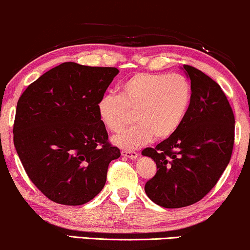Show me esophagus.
<instances>
[{"label":"esophagus","mask_w":250,"mask_h":250,"mask_svg":"<svg viewBox=\"0 0 250 250\" xmlns=\"http://www.w3.org/2000/svg\"><path fill=\"white\" fill-rule=\"evenodd\" d=\"M121 154L123 157L129 158V159H136L138 157V153L134 152V151H122Z\"/></svg>","instance_id":"esophagus-1"}]
</instances>
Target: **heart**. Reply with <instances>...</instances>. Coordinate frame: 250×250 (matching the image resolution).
Listing matches in <instances>:
<instances>
[{
  "mask_svg": "<svg viewBox=\"0 0 250 250\" xmlns=\"http://www.w3.org/2000/svg\"><path fill=\"white\" fill-rule=\"evenodd\" d=\"M190 82L181 74L138 72L120 86V96L105 94L97 104L99 120L108 130L121 131L134 114V127L113 138L122 148L134 150L156 136L165 140L178 130L191 103Z\"/></svg>",
  "mask_w": 250,
  "mask_h": 250,
  "instance_id": "obj_1",
  "label": "heart"
}]
</instances>
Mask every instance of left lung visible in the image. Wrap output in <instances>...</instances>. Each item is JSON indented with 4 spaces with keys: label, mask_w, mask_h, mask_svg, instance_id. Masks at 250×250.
Masks as SVG:
<instances>
[{
    "label": "left lung",
    "mask_w": 250,
    "mask_h": 250,
    "mask_svg": "<svg viewBox=\"0 0 250 250\" xmlns=\"http://www.w3.org/2000/svg\"><path fill=\"white\" fill-rule=\"evenodd\" d=\"M181 69L192 88L187 114L174 134L154 148L142 151L157 165L145 192L167 209L202 200L229 165L234 144V115L222 87L198 69Z\"/></svg>",
    "instance_id": "left-lung-1"
}]
</instances>
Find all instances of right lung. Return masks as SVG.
I'll return each instance as SVG.
<instances>
[{
  "mask_svg": "<svg viewBox=\"0 0 250 250\" xmlns=\"http://www.w3.org/2000/svg\"><path fill=\"white\" fill-rule=\"evenodd\" d=\"M116 68L64 62L30 84L16 108L14 144L25 172L50 201L87 203L102 191L112 160L97 104Z\"/></svg>",
  "mask_w": 250,
  "mask_h": 250,
  "instance_id": "right-lung-1",
  "label": "right lung"
}]
</instances>
